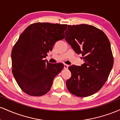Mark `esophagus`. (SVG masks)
<instances>
[{
	"label": "esophagus",
	"mask_w": 120,
	"mask_h": 120,
	"mask_svg": "<svg viewBox=\"0 0 120 120\" xmlns=\"http://www.w3.org/2000/svg\"><path fill=\"white\" fill-rule=\"evenodd\" d=\"M68 67H69L68 65L64 64V68L65 69H67L68 68Z\"/></svg>",
	"instance_id": "esophagus-1"
}]
</instances>
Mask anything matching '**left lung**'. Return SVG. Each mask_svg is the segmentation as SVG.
Returning <instances> with one entry per match:
<instances>
[{
	"mask_svg": "<svg viewBox=\"0 0 120 120\" xmlns=\"http://www.w3.org/2000/svg\"><path fill=\"white\" fill-rule=\"evenodd\" d=\"M65 41L84 63L69 67L71 77L66 82L70 93L79 97L96 93L102 87L113 65L111 43L101 30L87 24L68 25Z\"/></svg>",
	"mask_w": 120,
	"mask_h": 120,
	"instance_id": "obj_1",
	"label": "left lung"
}]
</instances>
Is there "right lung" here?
<instances>
[{
  "instance_id": "right-lung-1",
  "label": "right lung",
  "mask_w": 120,
  "mask_h": 120,
  "mask_svg": "<svg viewBox=\"0 0 120 120\" xmlns=\"http://www.w3.org/2000/svg\"><path fill=\"white\" fill-rule=\"evenodd\" d=\"M67 28V25L37 22L20 35L12 51V73L24 93L42 96L50 90L64 64H51L44 59L55 43L65 38Z\"/></svg>"
}]
</instances>
